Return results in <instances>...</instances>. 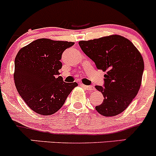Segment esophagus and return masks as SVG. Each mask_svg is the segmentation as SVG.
Wrapping results in <instances>:
<instances>
[{"mask_svg":"<svg viewBox=\"0 0 156 156\" xmlns=\"http://www.w3.org/2000/svg\"><path fill=\"white\" fill-rule=\"evenodd\" d=\"M82 86H83V87L85 88L86 90H88V91H91V90H93L94 89V87L93 86H86V85H82Z\"/></svg>","mask_w":156,"mask_h":156,"instance_id":"1","label":"esophagus"}]
</instances>
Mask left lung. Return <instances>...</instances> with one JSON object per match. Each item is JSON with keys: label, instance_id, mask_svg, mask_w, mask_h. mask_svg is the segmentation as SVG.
<instances>
[{"label": "left lung", "instance_id": "left-lung-1", "mask_svg": "<svg viewBox=\"0 0 156 156\" xmlns=\"http://www.w3.org/2000/svg\"><path fill=\"white\" fill-rule=\"evenodd\" d=\"M79 45L97 68L106 72L104 87L95 86L104 98L96 110L104 116L122 113L140 88L144 70L140 52L129 40L116 34L81 41Z\"/></svg>", "mask_w": 156, "mask_h": 156}]
</instances>
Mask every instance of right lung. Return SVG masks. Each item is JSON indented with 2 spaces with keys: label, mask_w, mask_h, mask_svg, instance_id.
<instances>
[{
  "label": "right lung",
  "mask_w": 156,
  "mask_h": 156,
  "mask_svg": "<svg viewBox=\"0 0 156 156\" xmlns=\"http://www.w3.org/2000/svg\"><path fill=\"white\" fill-rule=\"evenodd\" d=\"M73 42L38 39L19 51L15 58L14 82L19 94L35 113L52 115L65 104L76 86L58 76L62 55Z\"/></svg>",
  "instance_id": "obj_1"
}]
</instances>
